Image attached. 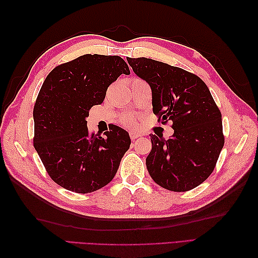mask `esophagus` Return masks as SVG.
<instances>
[{"mask_svg": "<svg viewBox=\"0 0 258 258\" xmlns=\"http://www.w3.org/2000/svg\"><path fill=\"white\" fill-rule=\"evenodd\" d=\"M130 138H131V140H132V141H135L136 139L142 138V134L135 133V132H131V133H130Z\"/></svg>", "mask_w": 258, "mask_h": 258, "instance_id": "1", "label": "esophagus"}]
</instances>
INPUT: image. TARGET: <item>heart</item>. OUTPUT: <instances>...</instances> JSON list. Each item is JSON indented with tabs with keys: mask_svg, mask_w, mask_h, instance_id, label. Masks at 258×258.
<instances>
[{
	"mask_svg": "<svg viewBox=\"0 0 258 258\" xmlns=\"http://www.w3.org/2000/svg\"><path fill=\"white\" fill-rule=\"evenodd\" d=\"M134 81H140V80L139 79H134L132 82H134ZM118 122L122 124V125H125V126H135L134 119L132 117H130V116H122V117L119 118Z\"/></svg>",
	"mask_w": 258,
	"mask_h": 258,
	"instance_id": "obj_1",
	"label": "heart"
}]
</instances>
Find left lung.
I'll use <instances>...</instances> for the list:
<instances>
[{
    "label": "left lung",
    "instance_id": "8db88e82",
    "mask_svg": "<svg viewBox=\"0 0 258 258\" xmlns=\"http://www.w3.org/2000/svg\"><path fill=\"white\" fill-rule=\"evenodd\" d=\"M126 59L134 73L150 84L158 122H172L174 130L167 141L151 135L147 171L163 188H195L213 173L225 142L220 108L197 75L152 58Z\"/></svg>",
    "mask_w": 258,
    "mask_h": 258
}]
</instances>
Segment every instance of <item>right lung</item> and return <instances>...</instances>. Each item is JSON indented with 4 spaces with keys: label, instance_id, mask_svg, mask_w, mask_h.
Masks as SVG:
<instances>
[{
    "label": "right lung",
    "instance_id": "right-lung-1",
    "mask_svg": "<svg viewBox=\"0 0 258 258\" xmlns=\"http://www.w3.org/2000/svg\"><path fill=\"white\" fill-rule=\"evenodd\" d=\"M130 74L120 56L85 54L54 68L33 109V145L50 177L63 188L86 194L114 178L130 149L128 133L116 125L90 133L89 112L103 103L107 87Z\"/></svg>",
    "mask_w": 258,
    "mask_h": 258
}]
</instances>
